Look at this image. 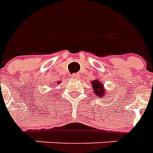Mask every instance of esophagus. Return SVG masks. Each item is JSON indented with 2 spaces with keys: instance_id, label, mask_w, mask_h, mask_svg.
Instances as JSON below:
<instances>
[{
  "instance_id": "obj_1",
  "label": "esophagus",
  "mask_w": 153,
  "mask_h": 153,
  "mask_svg": "<svg viewBox=\"0 0 153 153\" xmlns=\"http://www.w3.org/2000/svg\"><path fill=\"white\" fill-rule=\"evenodd\" d=\"M79 74H74L73 75H72V78H73V79H79Z\"/></svg>"
}]
</instances>
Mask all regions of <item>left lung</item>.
<instances>
[{
  "instance_id": "8db88e82",
  "label": "left lung",
  "mask_w": 153,
  "mask_h": 153,
  "mask_svg": "<svg viewBox=\"0 0 153 153\" xmlns=\"http://www.w3.org/2000/svg\"><path fill=\"white\" fill-rule=\"evenodd\" d=\"M93 84V88L94 90V93H96L95 95L98 97H104V93H105V89L103 88V84L101 83L99 80H93L92 82Z\"/></svg>"
}]
</instances>
